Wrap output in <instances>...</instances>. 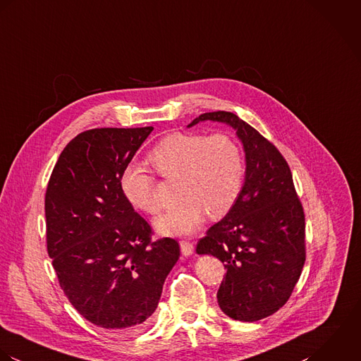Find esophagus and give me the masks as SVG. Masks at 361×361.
Returning a JSON list of instances; mask_svg holds the SVG:
<instances>
[{
  "label": "esophagus",
  "instance_id": "esophagus-1",
  "mask_svg": "<svg viewBox=\"0 0 361 361\" xmlns=\"http://www.w3.org/2000/svg\"><path fill=\"white\" fill-rule=\"evenodd\" d=\"M180 248H181L183 255H185V257H188V255H191L194 252V244L191 241H188V240H181L180 241Z\"/></svg>",
  "mask_w": 361,
  "mask_h": 361
}]
</instances>
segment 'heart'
Returning a JSON list of instances; mask_svg holds the SVG:
<instances>
[{"instance_id": "obj_1", "label": "heart", "mask_w": 361, "mask_h": 361, "mask_svg": "<svg viewBox=\"0 0 361 361\" xmlns=\"http://www.w3.org/2000/svg\"><path fill=\"white\" fill-rule=\"evenodd\" d=\"M149 160L166 180L176 181L180 204L156 220L164 234H191L207 215L219 219L234 207L243 185L244 161L237 141L226 134L202 135L174 133L156 145ZM121 191L127 201L149 215L161 209L154 177L144 167L130 164L121 176Z\"/></svg>"}]
</instances>
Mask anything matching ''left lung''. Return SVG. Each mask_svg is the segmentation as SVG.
Segmentation results:
<instances>
[{
  "instance_id": "1",
  "label": "left lung",
  "mask_w": 361,
  "mask_h": 361,
  "mask_svg": "<svg viewBox=\"0 0 361 361\" xmlns=\"http://www.w3.org/2000/svg\"><path fill=\"white\" fill-rule=\"evenodd\" d=\"M235 130L245 153L244 185L234 207L197 244L224 264L217 290L220 310L233 319L254 322L282 308L305 262V219L288 161L276 146L228 111H212L201 121Z\"/></svg>"
}]
</instances>
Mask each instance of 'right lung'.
Masks as SVG:
<instances>
[{
  "label": "right lung",
  "mask_w": 361,
  "mask_h": 361,
  "mask_svg": "<svg viewBox=\"0 0 361 361\" xmlns=\"http://www.w3.org/2000/svg\"><path fill=\"white\" fill-rule=\"evenodd\" d=\"M153 127L94 128L61 152L49 180L47 252L60 286L89 322L130 334L154 312L180 258L178 243H152L149 223L127 201L121 176Z\"/></svg>",
  "instance_id": "add662e5"
}]
</instances>
